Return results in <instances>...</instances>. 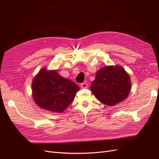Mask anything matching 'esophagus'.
I'll return each mask as SVG.
<instances>
[{"label":"esophagus","instance_id":"obj_1","mask_svg":"<svg viewBox=\"0 0 159 159\" xmlns=\"http://www.w3.org/2000/svg\"><path fill=\"white\" fill-rule=\"evenodd\" d=\"M88 86V84L87 82H84V83H82V84H81V87L82 88H84V89L87 88Z\"/></svg>","mask_w":159,"mask_h":159}]
</instances>
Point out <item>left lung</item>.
<instances>
[{
    "instance_id": "8db88e82",
    "label": "left lung",
    "mask_w": 159,
    "mask_h": 159,
    "mask_svg": "<svg viewBox=\"0 0 159 159\" xmlns=\"http://www.w3.org/2000/svg\"><path fill=\"white\" fill-rule=\"evenodd\" d=\"M90 88L99 102L111 106L127 98L131 89V80L121 66H107L97 72Z\"/></svg>"
}]
</instances>
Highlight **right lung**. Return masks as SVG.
<instances>
[{"label": "right lung", "instance_id": "right-lung-1", "mask_svg": "<svg viewBox=\"0 0 159 159\" xmlns=\"http://www.w3.org/2000/svg\"><path fill=\"white\" fill-rule=\"evenodd\" d=\"M33 98L40 107L61 113L73 102L80 88L71 80L62 78L56 70L42 68L33 80Z\"/></svg>", "mask_w": 159, "mask_h": 159}]
</instances>
